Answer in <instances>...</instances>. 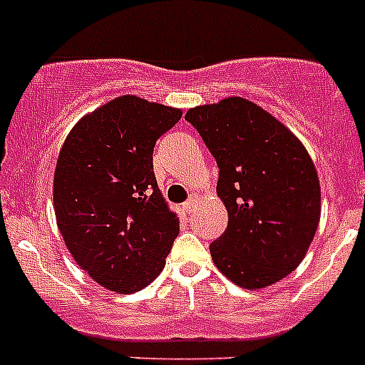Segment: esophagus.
<instances>
[{
    "label": "esophagus",
    "mask_w": 365,
    "mask_h": 365,
    "mask_svg": "<svg viewBox=\"0 0 365 365\" xmlns=\"http://www.w3.org/2000/svg\"><path fill=\"white\" fill-rule=\"evenodd\" d=\"M193 206H195V199H188V201L182 205V210L186 212V214H193Z\"/></svg>",
    "instance_id": "34e87169"
}]
</instances>
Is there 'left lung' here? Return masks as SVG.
Segmentation results:
<instances>
[{
    "instance_id": "obj_1",
    "label": "left lung",
    "mask_w": 365,
    "mask_h": 365,
    "mask_svg": "<svg viewBox=\"0 0 365 365\" xmlns=\"http://www.w3.org/2000/svg\"><path fill=\"white\" fill-rule=\"evenodd\" d=\"M185 118L217 163V193L228 210L212 259L243 289L279 282L299 265L320 221V182L307 150L240 96L190 109Z\"/></svg>"
}]
</instances>
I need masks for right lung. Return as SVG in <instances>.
Segmentation results:
<instances>
[{"mask_svg":"<svg viewBox=\"0 0 365 365\" xmlns=\"http://www.w3.org/2000/svg\"><path fill=\"white\" fill-rule=\"evenodd\" d=\"M180 109L118 96L71 130L54 172V214L80 269L130 294L164 269L179 234L153 173V148Z\"/></svg>","mask_w":365,"mask_h":365,"instance_id":"add662e5","label":"right lung"}]
</instances>
